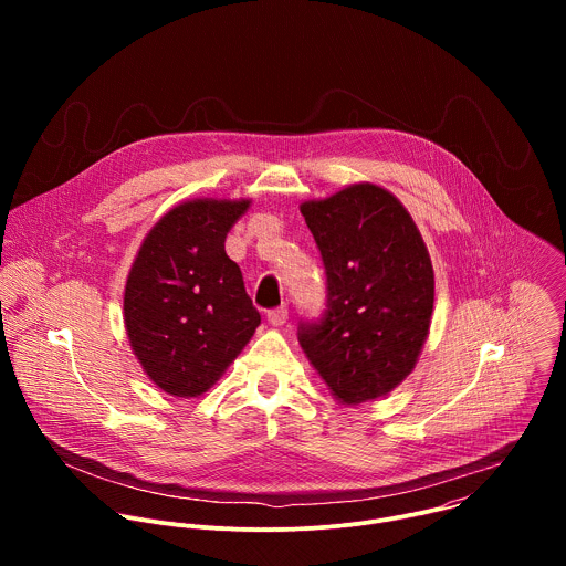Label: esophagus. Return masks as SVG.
I'll list each match as a JSON object with an SVG mask.
<instances>
[{
    "label": "esophagus",
    "mask_w": 566,
    "mask_h": 566,
    "mask_svg": "<svg viewBox=\"0 0 566 566\" xmlns=\"http://www.w3.org/2000/svg\"><path fill=\"white\" fill-rule=\"evenodd\" d=\"M266 317H269V322H271V325L280 327V325H284V322L289 319V308H286L284 304H282V306H275V308H269Z\"/></svg>",
    "instance_id": "esophagus-1"
}]
</instances>
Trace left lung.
Wrapping results in <instances>:
<instances>
[{"label":"left lung","instance_id":"1","mask_svg":"<svg viewBox=\"0 0 566 566\" xmlns=\"http://www.w3.org/2000/svg\"><path fill=\"white\" fill-rule=\"evenodd\" d=\"M327 275L319 317L300 319L297 340L347 406L406 378L426 343L434 273L400 201L369 184L300 206Z\"/></svg>","mask_w":566,"mask_h":566}]
</instances>
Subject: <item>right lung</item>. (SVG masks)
<instances>
[{
  "label": "right lung",
  "mask_w": 566,
  "mask_h": 566,
  "mask_svg": "<svg viewBox=\"0 0 566 566\" xmlns=\"http://www.w3.org/2000/svg\"><path fill=\"white\" fill-rule=\"evenodd\" d=\"M249 201H188L160 219L125 286V327L147 376L172 396H199L260 327L223 241Z\"/></svg>",
  "instance_id": "right-lung-1"
}]
</instances>
